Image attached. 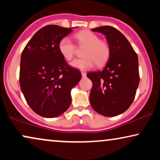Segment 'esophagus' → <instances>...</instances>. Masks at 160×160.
I'll return each instance as SVG.
<instances>
[{"label":"esophagus","instance_id":"esophagus-1","mask_svg":"<svg viewBox=\"0 0 160 160\" xmlns=\"http://www.w3.org/2000/svg\"><path fill=\"white\" fill-rule=\"evenodd\" d=\"M82 77H86L87 76V73H85V72H82Z\"/></svg>","mask_w":160,"mask_h":160}]
</instances>
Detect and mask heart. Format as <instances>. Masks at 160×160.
Instances as JSON below:
<instances>
[{
  "label": "heart",
  "instance_id": "b5f03b06",
  "mask_svg": "<svg viewBox=\"0 0 160 160\" xmlns=\"http://www.w3.org/2000/svg\"><path fill=\"white\" fill-rule=\"evenodd\" d=\"M78 44L86 46L82 59H76L71 62V66L79 70H88L95 64L104 65L110 56V47L106 41L99 40V37L89 30H82L75 35ZM59 52L63 58L71 60L76 53V47L71 39L65 37L58 43Z\"/></svg>",
  "mask_w": 160,
  "mask_h": 160
}]
</instances>
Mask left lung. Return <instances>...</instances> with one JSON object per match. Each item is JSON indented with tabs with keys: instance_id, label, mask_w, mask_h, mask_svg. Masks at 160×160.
<instances>
[{
	"instance_id": "8db88e82",
	"label": "left lung",
	"mask_w": 160,
	"mask_h": 160,
	"mask_svg": "<svg viewBox=\"0 0 160 160\" xmlns=\"http://www.w3.org/2000/svg\"><path fill=\"white\" fill-rule=\"evenodd\" d=\"M104 34L110 56L101 71L87 74L92 82L89 101L96 112L115 117L128 110L135 99L140 82L138 55L126 37L115 28L92 29Z\"/></svg>"
}]
</instances>
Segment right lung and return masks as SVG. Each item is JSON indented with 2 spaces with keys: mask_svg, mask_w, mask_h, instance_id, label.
I'll use <instances>...</instances> for the list:
<instances>
[{
  "mask_svg": "<svg viewBox=\"0 0 160 160\" xmlns=\"http://www.w3.org/2000/svg\"><path fill=\"white\" fill-rule=\"evenodd\" d=\"M71 28L49 25L37 31L21 55L19 84L28 104L37 114L58 117L71 103V89L82 78L80 71L68 64L58 49Z\"/></svg>",
  "mask_w": 160,
  "mask_h": 160,
  "instance_id": "right-lung-1",
  "label": "right lung"
}]
</instances>
